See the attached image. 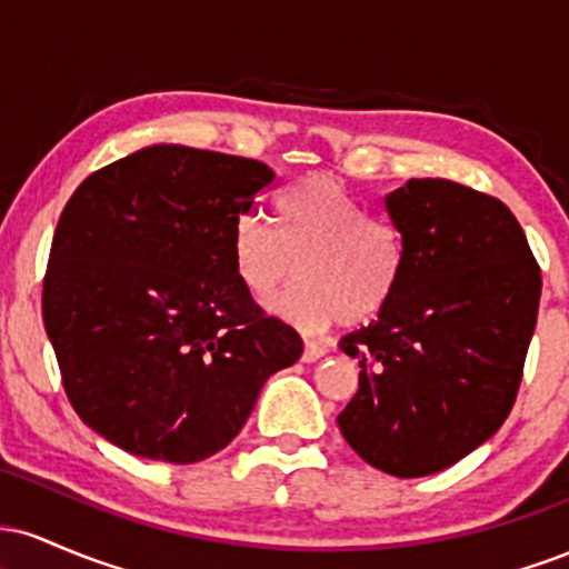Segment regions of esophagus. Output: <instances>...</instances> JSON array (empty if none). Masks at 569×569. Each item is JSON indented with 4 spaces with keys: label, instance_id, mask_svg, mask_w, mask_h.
<instances>
[{
    "label": "esophagus",
    "instance_id": "esophagus-1",
    "mask_svg": "<svg viewBox=\"0 0 569 569\" xmlns=\"http://www.w3.org/2000/svg\"><path fill=\"white\" fill-rule=\"evenodd\" d=\"M326 352H329V350H326L323 345L307 342V345H305V350H302V361H305V363H316L318 358H323V356H326Z\"/></svg>",
    "mask_w": 569,
    "mask_h": 569
}]
</instances>
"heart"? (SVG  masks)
<instances>
[{"label": "heart", "instance_id": "heart-1", "mask_svg": "<svg viewBox=\"0 0 569 569\" xmlns=\"http://www.w3.org/2000/svg\"><path fill=\"white\" fill-rule=\"evenodd\" d=\"M276 224L240 217L230 232V264L246 297L267 305L297 276L302 283L272 312L305 331L367 323L396 297L403 240L390 221L367 217L331 176H305L276 198Z\"/></svg>", "mask_w": 569, "mask_h": 569}]
</instances>
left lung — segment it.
<instances>
[{
    "label": "left lung",
    "mask_w": 569,
    "mask_h": 569,
    "mask_svg": "<svg viewBox=\"0 0 569 569\" xmlns=\"http://www.w3.org/2000/svg\"><path fill=\"white\" fill-rule=\"evenodd\" d=\"M403 240L396 297L339 339L358 393L337 417L369 466L439 473L498 433L538 321L540 267L500 200L447 179H409L385 198Z\"/></svg>",
    "instance_id": "left-lung-1"
}]
</instances>
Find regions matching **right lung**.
<instances>
[{"instance_id": "1", "label": "right lung", "mask_w": 569, "mask_h": 569, "mask_svg": "<svg viewBox=\"0 0 569 569\" xmlns=\"http://www.w3.org/2000/svg\"><path fill=\"white\" fill-rule=\"evenodd\" d=\"M272 179L264 162L154 143L71 194L42 318L71 407L109 443L206 460L299 361L302 339L246 297L230 264L232 224Z\"/></svg>"}]
</instances>
